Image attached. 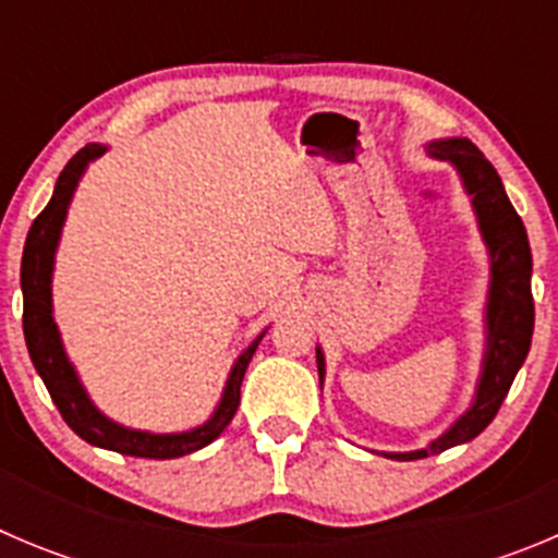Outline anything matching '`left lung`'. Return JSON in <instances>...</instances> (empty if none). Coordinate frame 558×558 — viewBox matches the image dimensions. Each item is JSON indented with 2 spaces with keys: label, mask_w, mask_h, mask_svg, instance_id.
<instances>
[{
  "label": "left lung",
  "mask_w": 558,
  "mask_h": 558,
  "mask_svg": "<svg viewBox=\"0 0 558 558\" xmlns=\"http://www.w3.org/2000/svg\"><path fill=\"white\" fill-rule=\"evenodd\" d=\"M432 159L449 161L471 197L478 233L490 258V286L484 303V352L476 393L465 413L424 449L379 451L390 460L410 462L473 440L496 418L498 408L512 388L514 374L523 366L534 332V300H531V247L523 220L509 203L501 175L468 137L429 140L424 145ZM319 383H325V352L316 347Z\"/></svg>",
  "instance_id": "obj_1"
}]
</instances>
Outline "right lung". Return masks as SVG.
<instances>
[{
    "mask_svg": "<svg viewBox=\"0 0 558 558\" xmlns=\"http://www.w3.org/2000/svg\"><path fill=\"white\" fill-rule=\"evenodd\" d=\"M107 154V145L90 143L68 161L65 170L60 173L54 184V195H51L49 206L35 217L33 228L24 242V255H21V294H24V338H27V350L33 357L35 372L44 379L46 390H49L51 402L57 404L65 424L98 449L118 451L126 457H145V460H175V457L192 454V451L203 449L211 440L222 435L228 424H231L233 413L239 408V388H242L244 372L247 363L253 361L255 350L267 330L258 332L253 341L247 343V350L233 361L231 374L226 379L222 397L217 402L215 413L208 415L203 424L192 426L184 432H148V429H132L93 404L87 397L85 385H82L80 374H76L74 363L68 361L65 343H62L60 327L54 322V303H51V278H54V258L57 244H60L62 226H65L68 206L74 201V192L80 186L82 175L90 168L98 156Z\"/></svg>",
    "mask_w": 558,
    "mask_h": 558,
    "instance_id": "right-lung-1",
    "label": "right lung"
}]
</instances>
